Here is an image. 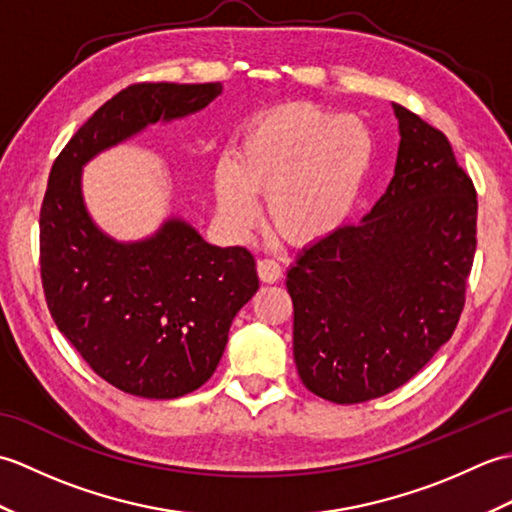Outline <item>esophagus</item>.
Segmentation results:
<instances>
[{"mask_svg": "<svg viewBox=\"0 0 512 512\" xmlns=\"http://www.w3.org/2000/svg\"><path fill=\"white\" fill-rule=\"evenodd\" d=\"M257 273H259V279L266 281V284H275V281L281 279V266L279 262H275V259L264 257L257 262Z\"/></svg>", "mask_w": 512, "mask_h": 512, "instance_id": "1", "label": "esophagus"}]
</instances>
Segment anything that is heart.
Masks as SVG:
<instances>
[{
  "label": "heart",
  "instance_id": "b5f03b06",
  "mask_svg": "<svg viewBox=\"0 0 512 512\" xmlns=\"http://www.w3.org/2000/svg\"><path fill=\"white\" fill-rule=\"evenodd\" d=\"M374 160L376 138L363 118L314 105L279 107L217 158V213L231 231L246 233L257 222L255 191H264L270 224L292 242H314L350 220Z\"/></svg>",
  "mask_w": 512,
  "mask_h": 512
}]
</instances>
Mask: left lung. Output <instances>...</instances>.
Wrapping results in <instances>:
<instances>
[{
    "label": "left lung",
    "instance_id": "1",
    "mask_svg": "<svg viewBox=\"0 0 512 512\" xmlns=\"http://www.w3.org/2000/svg\"><path fill=\"white\" fill-rule=\"evenodd\" d=\"M398 156L358 224L290 266L292 350L312 394L356 405L405 385L451 339L475 257L477 195L440 129L391 103Z\"/></svg>",
    "mask_w": 512,
    "mask_h": 512
}]
</instances>
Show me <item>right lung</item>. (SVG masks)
I'll list each match as a JSON object with an SVG mask.
<instances>
[{
    "mask_svg": "<svg viewBox=\"0 0 512 512\" xmlns=\"http://www.w3.org/2000/svg\"><path fill=\"white\" fill-rule=\"evenodd\" d=\"M222 83H138L99 107L54 160L41 206V281L54 323L125 394L169 400L215 372L235 314L259 288L244 246L220 248L171 215L118 242L92 220L83 167L149 125L202 112Z\"/></svg>",
    "mask_w": 512,
    "mask_h": 512,
    "instance_id": "right-lung-1",
    "label": "right lung"
}]
</instances>
